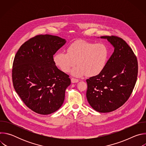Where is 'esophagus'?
Segmentation results:
<instances>
[{"mask_svg":"<svg viewBox=\"0 0 146 146\" xmlns=\"http://www.w3.org/2000/svg\"><path fill=\"white\" fill-rule=\"evenodd\" d=\"M71 81H72V83H76V82H78V80L74 78H71Z\"/></svg>","mask_w":146,"mask_h":146,"instance_id":"obj_1","label":"esophagus"}]
</instances>
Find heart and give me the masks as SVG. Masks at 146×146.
<instances>
[{
    "mask_svg": "<svg viewBox=\"0 0 146 146\" xmlns=\"http://www.w3.org/2000/svg\"><path fill=\"white\" fill-rule=\"evenodd\" d=\"M66 52H58L54 56L55 65L68 73L77 62L78 66L71 71L72 75L95 77L105 69L109 57L108 47L103 44L78 41L72 44Z\"/></svg>",
    "mask_w": 146,
    "mask_h": 146,
    "instance_id": "heart-1",
    "label": "heart"
}]
</instances>
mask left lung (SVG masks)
<instances>
[{"instance_id": "1", "label": "left lung", "mask_w": 146, "mask_h": 146, "mask_svg": "<svg viewBox=\"0 0 146 146\" xmlns=\"http://www.w3.org/2000/svg\"><path fill=\"white\" fill-rule=\"evenodd\" d=\"M100 37L106 39L114 50L103 71L86 80V96L95 110L109 113L129 98L137 80L138 65L132 50L123 39L114 36Z\"/></svg>"}]
</instances>
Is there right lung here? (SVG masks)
<instances>
[{
  "label": "right lung",
  "instance_id": "1",
  "mask_svg": "<svg viewBox=\"0 0 146 146\" xmlns=\"http://www.w3.org/2000/svg\"><path fill=\"white\" fill-rule=\"evenodd\" d=\"M66 43L58 36L37 35L21 46L15 56L14 88L27 106L36 113L51 114L64 102L71 81L56 66L53 55Z\"/></svg>",
  "mask_w": 146,
  "mask_h": 146
}]
</instances>
